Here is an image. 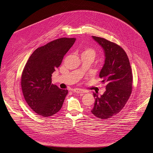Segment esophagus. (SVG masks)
Instances as JSON below:
<instances>
[{"mask_svg": "<svg viewBox=\"0 0 153 153\" xmlns=\"http://www.w3.org/2000/svg\"><path fill=\"white\" fill-rule=\"evenodd\" d=\"M73 91L74 93H76L79 94H83V93H85V91H83V90H82L81 89H74V90H73Z\"/></svg>", "mask_w": 153, "mask_h": 153, "instance_id": "34e87169", "label": "esophagus"}]
</instances>
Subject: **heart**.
I'll list each match as a JSON object with an SVG mask.
<instances>
[{"label": "heart", "instance_id": "b5f03b06", "mask_svg": "<svg viewBox=\"0 0 153 153\" xmlns=\"http://www.w3.org/2000/svg\"><path fill=\"white\" fill-rule=\"evenodd\" d=\"M95 54L96 52L94 50L91 48H85L82 53V54H91L94 56H95Z\"/></svg>", "mask_w": 153, "mask_h": 153}]
</instances>
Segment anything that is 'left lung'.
I'll list each match as a JSON object with an SVG mask.
<instances>
[{"label":"left lung","mask_w":153,"mask_h":153,"mask_svg":"<svg viewBox=\"0 0 153 153\" xmlns=\"http://www.w3.org/2000/svg\"><path fill=\"white\" fill-rule=\"evenodd\" d=\"M102 47L105 63L99 73L106 91L100 97L93 93L95 103L91 113L102 119L119 113L128 101L132 90L133 75L125 51L116 43L105 39L92 36Z\"/></svg>","instance_id":"obj_1"}]
</instances>
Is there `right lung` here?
I'll use <instances>...</instances> for the list:
<instances>
[{
	"label": "right lung",
	"mask_w": 153,
	"mask_h": 153,
	"mask_svg": "<svg viewBox=\"0 0 153 153\" xmlns=\"http://www.w3.org/2000/svg\"><path fill=\"white\" fill-rule=\"evenodd\" d=\"M75 41V38L66 37L53 40L37 48L25 65L22 89L27 103L39 116H53L62 106L68 91L52 84L51 76Z\"/></svg>",
	"instance_id": "right-lung-1"
}]
</instances>
